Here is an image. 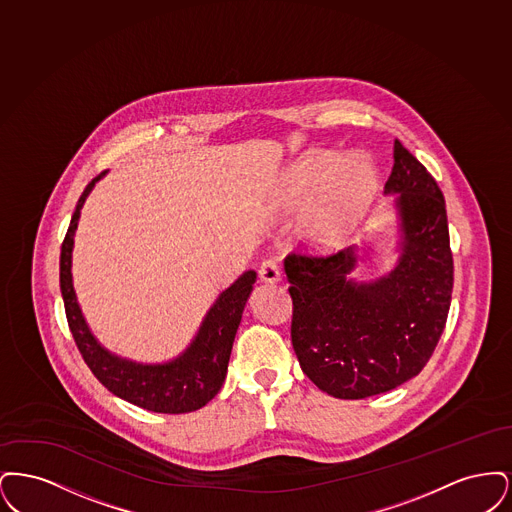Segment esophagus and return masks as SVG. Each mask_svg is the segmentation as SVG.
<instances>
[{"label": "esophagus", "mask_w": 512, "mask_h": 512, "mask_svg": "<svg viewBox=\"0 0 512 512\" xmlns=\"http://www.w3.org/2000/svg\"><path fill=\"white\" fill-rule=\"evenodd\" d=\"M259 278H261L263 282H267V284L280 282V268H278V263H276L274 259L263 261L261 267H259Z\"/></svg>", "instance_id": "34e87169"}]
</instances>
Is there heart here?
Wrapping results in <instances>:
<instances>
[{
	"label": "heart",
	"mask_w": 512,
	"mask_h": 512,
	"mask_svg": "<svg viewBox=\"0 0 512 512\" xmlns=\"http://www.w3.org/2000/svg\"><path fill=\"white\" fill-rule=\"evenodd\" d=\"M336 153H320L303 163L290 178V195L293 199H305L315 194L338 167ZM334 174V173H333ZM335 175V174H334ZM376 169L363 157L355 155L343 161L332 182L311 209L305 220V230L317 244H341L363 219L366 207L376 190Z\"/></svg>",
	"instance_id": "heart-1"
}]
</instances>
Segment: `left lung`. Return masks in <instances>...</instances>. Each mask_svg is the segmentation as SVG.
Wrapping results in <instances>:
<instances>
[{
    "instance_id": "8db88e82",
    "label": "left lung",
    "mask_w": 512,
    "mask_h": 512,
    "mask_svg": "<svg viewBox=\"0 0 512 512\" xmlns=\"http://www.w3.org/2000/svg\"><path fill=\"white\" fill-rule=\"evenodd\" d=\"M386 194H397L401 257L390 274L355 282V247L284 259L293 301L292 343L318 390L365 399L393 390L430 361L453 292V253L445 199L434 176L393 144Z\"/></svg>"
}]
</instances>
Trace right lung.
Masks as SVG:
<instances>
[{
    "label": "right lung",
    "mask_w": 512,
    "mask_h": 512,
    "mask_svg": "<svg viewBox=\"0 0 512 512\" xmlns=\"http://www.w3.org/2000/svg\"><path fill=\"white\" fill-rule=\"evenodd\" d=\"M105 172L98 174L80 195L67 236L61 245L59 282L67 322L84 363L99 382L124 401L153 413H192L207 405L224 382L232 343L236 338L245 301L255 284V270L244 272L230 288L220 293L190 347L171 363L142 365L109 353L90 332L76 301L71 274L74 230L80 209Z\"/></svg>",
    "instance_id": "1"
}]
</instances>
